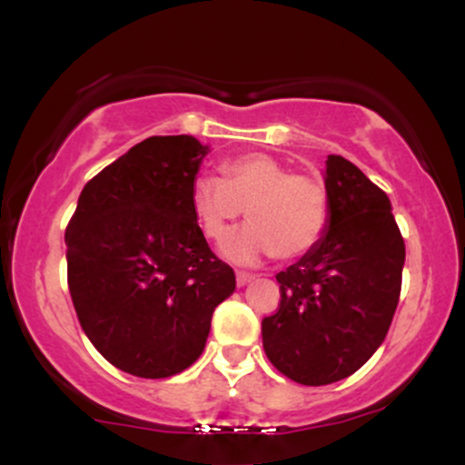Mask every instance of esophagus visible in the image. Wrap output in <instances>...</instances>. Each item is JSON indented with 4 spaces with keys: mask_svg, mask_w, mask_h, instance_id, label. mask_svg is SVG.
Masks as SVG:
<instances>
[{
    "mask_svg": "<svg viewBox=\"0 0 465 465\" xmlns=\"http://www.w3.org/2000/svg\"><path fill=\"white\" fill-rule=\"evenodd\" d=\"M255 275H251V273H244V271H238L236 273V282H238V286H247L251 280H253Z\"/></svg>",
    "mask_w": 465,
    "mask_h": 465,
    "instance_id": "esophagus-1",
    "label": "esophagus"
}]
</instances>
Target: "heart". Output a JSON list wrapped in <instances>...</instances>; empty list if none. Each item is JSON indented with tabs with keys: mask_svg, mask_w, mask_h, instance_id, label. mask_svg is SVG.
<instances>
[{
	"mask_svg": "<svg viewBox=\"0 0 465 465\" xmlns=\"http://www.w3.org/2000/svg\"><path fill=\"white\" fill-rule=\"evenodd\" d=\"M249 223L227 240L223 253L238 264L280 255L300 258L319 244L330 221L328 190L319 179L288 173L266 153H244L221 163V179L192 183V210L210 240H223L242 214Z\"/></svg>",
	"mask_w": 465,
	"mask_h": 465,
	"instance_id": "heart-1",
	"label": "heart"
}]
</instances>
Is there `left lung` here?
<instances>
[{
    "label": "left lung",
    "instance_id": "obj_1",
    "mask_svg": "<svg viewBox=\"0 0 465 465\" xmlns=\"http://www.w3.org/2000/svg\"><path fill=\"white\" fill-rule=\"evenodd\" d=\"M323 238L277 273L282 302L262 322L266 356L300 385H330L381 348L400 300L404 240L389 196L341 154H328Z\"/></svg>",
    "mask_w": 465,
    "mask_h": 465
}]
</instances>
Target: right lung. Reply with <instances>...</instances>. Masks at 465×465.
<instances>
[{
  "mask_svg": "<svg viewBox=\"0 0 465 465\" xmlns=\"http://www.w3.org/2000/svg\"><path fill=\"white\" fill-rule=\"evenodd\" d=\"M210 146L154 135L84 185L65 232L67 284L84 334L117 370L168 378L201 356L236 291L192 210Z\"/></svg>",
  "mask_w": 465,
  "mask_h": 465,
  "instance_id": "add662e5",
  "label": "right lung"
}]
</instances>
